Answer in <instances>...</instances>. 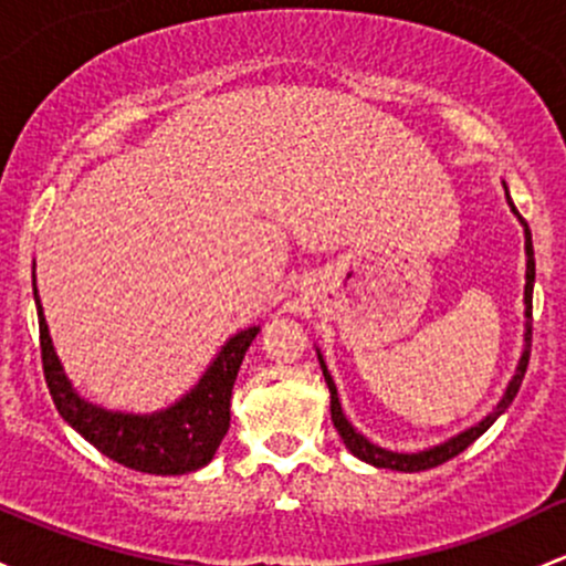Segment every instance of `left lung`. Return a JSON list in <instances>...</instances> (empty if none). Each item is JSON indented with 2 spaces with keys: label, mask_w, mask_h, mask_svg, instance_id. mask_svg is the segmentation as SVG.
I'll return each instance as SVG.
<instances>
[{
  "label": "left lung",
  "mask_w": 566,
  "mask_h": 566,
  "mask_svg": "<svg viewBox=\"0 0 566 566\" xmlns=\"http://www.w3.org/2000/svg\"><path fill=\"white\" fill-rule=\"evenodd\" d=\"M510 200V198H507ZM510 206H513V200H510ZM513 211L518 213V208L513 206ZM518 219L523 222V230H526V317H532V290H534V247H532V230H528L526 219L521 217ZM528 355H532V325L526 328V349H523L521 355V363H518V371H515L513 382H510L507 392H504V398L499 401L496 412H491L488 418L483 420V423H478L474 428H469V431L458 433L455 439H450V442L439 444V448L433 450H423V453H390V450H382L377 448V444L368 442L363 433H358L353 428V423H349L347 418H344L342 412V403H338V392H336V385H333L328 368H325L323 358H319V366H323V377L325 382H328L331 388V418H333V426H336L338 437L344 439V444L349 448V453L358 455L360 461L371 463V467H379V469H396V472H423V469H433L439 467V463L450 461V458H455L458 453H463V450L469 448V444L474 442V439H480L483 433L488 431V428L493 426V420L499 418V415L504 412V409L513 403V398L518 396L521 390V382L523 377H526V366H528Z\"/></svg>",
  "instance_id": "left-lung-1"
}]
</instances>
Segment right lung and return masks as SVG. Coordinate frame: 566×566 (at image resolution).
Instances as JSON below:
<instances>
[{
  "label": "right lung",
  "mask_w": 566,
  "mask_h": 566,
  "mask_svg": "<svg viewBox=\"0 0 566 566\" xmlns=\"http://www.w3.org/2000/svg\"><path fill=\"white\" fill-rule=\"evenodd\" d=\"M34 301H38L40 358H43L48 390L59 415L88 444L116 463L146 474H187L211 461L230 428V396H233L238 368L260 328L235 333L203 379L195 385V390L170 409L157 415H122L83 401L70 388L48 336L38 287H34Z\"/></svg>",
  "instance_id": "add662e5"
}]
</instances>
